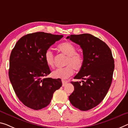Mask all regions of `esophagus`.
<instances>
[{
	"label": "esophagus",
	"mask_w": 128,
	"mask_h": 128,
	"mask_svg": "<svg viewBox=\"0 0 128 128\" xmlns=\"http://www.w3.org/2000/svg\"><path fill=\"white\" fill-rule=\"evenodd\" d=\"M62 86H66V84H68V82H66V81H65V80H62Z\"/></svg>",
	"instance_id": "obj_1"
}]
</instances>
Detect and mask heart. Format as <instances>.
Instances as JSON below:
<instances>
[{
  "mask_svg": "<svg viewBox=\"0 0 128 128\" xmlns=\"http://www.w3.org/2000/svg\"><path fill=\"white\" fill-rule=\"evenodd\" d=\"M57 50L66 56L64 68H60L52 72V76L55 78L66 80L74 73V69L79 71L84 64V58L80 53L76 52V48L70 42H64L57 46ZM44 59L47 65L53 68L54 65V56L50 50H47L44 55Z\"/></svg>",
  "mask_w": 128,
  "mask_h": 128,
  "instance_id": "obj_1",
  "label": "heart"
}]
</instances>
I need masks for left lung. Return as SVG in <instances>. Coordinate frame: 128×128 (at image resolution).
<instances>
[{"label": "left lung", "instance_id": "obj_1", "mask_svg": "<svg viewBox=\"0 0 128 128\" xmlns=\"http://www.w3.org/2000/svg\"><path fill=\"white\" fill-rule=\"evenodd\" d=\"M66 39L82 49L84 64L74 79L86 81L71 82L74 90L69 96L71 104L80 110L96 107L104 100L110 87L114 61L110 49L101 39L89 34L71 35Z\"/></svg>", "mask_w": 128, "mask_h": 128}]
</instances>
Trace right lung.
Masks as SVG:
<instances>
[{
  "instance_id": "right-lung-1",
  "label": "right lung",
  "mask_w": 128,
  "mask_h": 128,
  "mask_svg": "<svg viewBox=\"0 0 128 128\" xmlns=\"http://www.w3.org/2000/svg\"><path fill=\"white\" fill-rule=\"evenodd\" d=\"M62 35L44 32L22 37L10 57L9 78L17 97L25 106L34 110L46 107L53 94L62 86L60 78L46 76L51 72L45 62V52Z\"/></svg>"
}]
</instances>
